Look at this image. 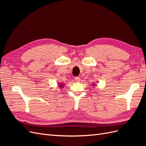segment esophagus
Here are the masks:
<instances>
[{"instance_id":"obj_1","label":"esophagus","mask_w":146,"mask_h":146,"mask_svg":"<svg viewBox=\"0 0 146 146\" xmlns=\"http://www.w3.org/2000/svg\"><path fill=\"white\" fill-rule=\"evenodd\" d=\"M74 79H75V80H76L77 82H80V77H76L74 78Z\"/></svg>"}]
</instances>
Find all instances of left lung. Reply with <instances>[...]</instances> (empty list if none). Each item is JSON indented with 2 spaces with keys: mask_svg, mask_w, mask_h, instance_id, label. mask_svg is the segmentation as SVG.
Segmentation results:
<instances>
[{
  "mask_svg": "<svg viewBox=\"0 0 146 146\" xmlns=\"http://www.w3.org/2000/svg\"><path fill=\"white\" fill-rule=\"evenodd\" d=\"M92 85H93V86H96V84H92Z\"/></svg>",
  "mask_w": 146,
  "mask_h": 146,
  "instance_id": "8db88e82",
  "label": "left lung"
}]
</instances>
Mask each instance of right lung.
Masks as SVG:
<instances>
[{"label": "right lung", "instance_id": "obj_1", "mask_svg": "<svg viewBox=\"0 0 146 146\" xmlns=\"http://www.w3.org/2000/svg\"><path fill=\"white\" fill-rule=\"evenodd\" d=\"M59 86H60V88H63V83H60V85H59Z\"/></svg>", "mask_w": 146, "mask_h": 146}]
</instances>
